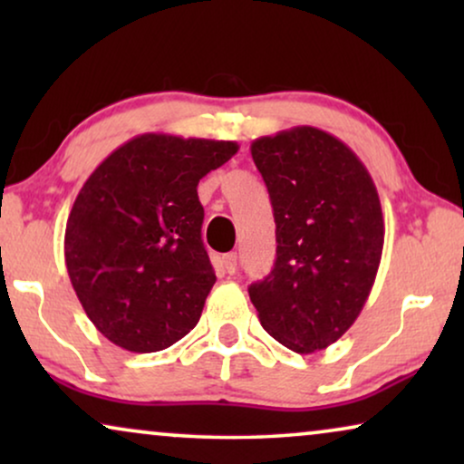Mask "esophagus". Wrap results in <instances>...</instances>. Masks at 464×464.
<instances>
[{"label": "esophagus", "instance_id": "esophagus-1", "mask_svg": "<svg viewBox=\"0 0 464 464\" xmlns=\"http://www.w3.org/2000/svg\"><path fill=\"white\" fill-rule=\"evenodd\" d=\"M219 268L224 270L226 275H234V272H237V253H226V256H221Z\"/></svg>", "mask_w": 464, "mask_h": 464}]
</instances>
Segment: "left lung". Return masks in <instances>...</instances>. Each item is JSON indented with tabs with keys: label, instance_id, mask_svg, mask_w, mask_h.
Masks as SVG:
<instances>
[{
	"label": "left lung",
	"instance_id": "obj_1",
	"mask_svg": "<svg viewBox=\"0 0 464 464\" xmlns=\"http://www.w3.org/2000/svg\"><path fill=\"white\" fill-rule=\"evenodd\" d=\"M276 224V262L249 297L259 323L294 353L344 335L376 281L384 245L378 189L338 137L295 126L251 143Z\"/></svg>",
	"mask_w": 464,
	"mask_h": 464
}]
</instances>
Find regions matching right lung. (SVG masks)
<instances>
[{"instance_id": "obj_1", "label": "right lung", "mask_w": 464, "mask_h": 464, "mask_svg": "<svg viewBox=\"0 0 464 464\" xmlns=\"http://www.w3.org/2000/svg\"><path fill=\"white\" fill-rule=\"evenodd\" d=\"M237 151L234 141L145 132L82 186L65 264L88 319L116 346L164 351L196 327L215 285L196 188Z\"/></svg>"}]
</instances>
